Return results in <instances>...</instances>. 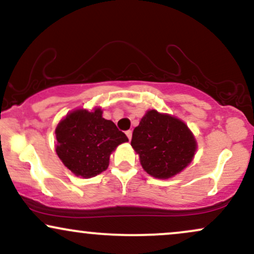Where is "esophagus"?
<instances>
[{
    "mask_svg": "<svg viewBox=\"0 0 254 254\" xmlns=\"http://www.w3.org/2000/svg\"><path fill=\"white\" fill-rule=\"evenodd\" d=\"M125 133H127V138H129V139H131V137H132V131H131V130H127V132H125Z\"/></svg>",
    "mask_w": 254,
    "mask_h": 254,
    "instance_id": "1",
    "label": "esophagus"
}]
</instances>
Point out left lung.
Returning a JSON list of instances; mask_svg holds the SVG:
<instances>
[{
  "label": "left lung",
  "mask_w": 254,
  "mask_h": 254,
  "mask_svg": "<svg viewBox=\"0 0 254 254\" xmlns=\"http://www.w3.org/2000/svg\"><path fill=\"white\" fill-rule=\"evenodd\" d=\"M131 145L142 167L151 177L168 179L192 161L196 139L184 122L173 116L148 111L133 129Z\"/></svg>",
  "instance_id": "8db88e82"
}]
</instances>
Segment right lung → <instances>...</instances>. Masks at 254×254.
Returning a JSON list of instances; mask_svg holds the SVG:
<instances>
[{
    "mask_svg": "<svg viewBox=\"0 0 254 254\" xmlns=\"http://www.w3.org/2000/svg\"><path fill=\"white\" fill-rule=\"evenodd\" d=\"M56 153L75 176L90 178L107 170L110 155L127 135L112 121L103 118L101 109H78L68 113L56 127Z\"/></svg>",
    "mask_w": 254,
    "mask_h": 254,
    "instance_id": "right-lung-1",
    "label": "right lung"
}]
</instances>
